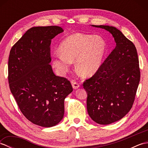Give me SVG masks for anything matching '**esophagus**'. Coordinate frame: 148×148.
Wrapping results in <instances>:
<instances>
[{
  "mask_svg": "<svg viewBox=\"0 0 148 148\" xmlns=\"http://www.w3.org/2000/svg\"><path fill=\"white\" fill-rule=\"evenodd\" d=\"M72 87H73L74 89H77L79 87V84L77 82H76V81H72Z\"/></svg>",
  "mask_w": 148,
  "mask_h": 148,
  "instance_id": "esophagus-1",
  "label": "esophagus"
}]
</instances>
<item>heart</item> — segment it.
<instances>
[{
	"mask_svg": "<svg viewBox=\"0 0 148 148\" xmlns=\"http://www.w3.org/2000/svg\"><path fill=\"white\" fill-rule=\"evenodd\" d=\"M59 53L53 55L55 67L61 74L67 72L71 62L83 76H92L99 70L106 53V44L102 38L76 33L63 40Z\"/></svg>",
	"mask_w": 148,
	"mask_h": 148,
	"instance_id": "1",
	"label": "heart"
}]
</instances>
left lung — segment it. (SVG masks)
<instances>
[{"mask_svg":"<svg viewBox=\"0 0 148 148\" xmlns=\"http://www.w3.org/2000/svg\"><path fill=\"white\" fill-rule=\"evenodd\" d=\"M92 26L109 31L116 43L99 70L83 84L90 118L108 125L123 118L132 108L140 78L139 58L134 44L116 27Z\"/></svg>","mask_w":148,"mask_h":148,"instance_id":"1","label":"left lung"}]
</instances>
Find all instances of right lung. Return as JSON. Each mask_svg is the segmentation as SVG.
I'll return each instance as SVG.
<instances>
[{"mask_svg": "<svg viewBox=\"0 0 148 148\" xmlns=\"http://www.w3.org/2000/svg\"><path fill=\"white\" fill-rule=\"evenodd\" d=\"M64 30L58 26L28 30L11 49L8 82L25 117L44 127L55 126L64 115V99L73 88L67 78L53 71L51 39Z\"/></svg>", "mask_w": 148, "mask_h": 148, "instance_id": "right-lung-1", "label": "right lung"}]
</instances>
